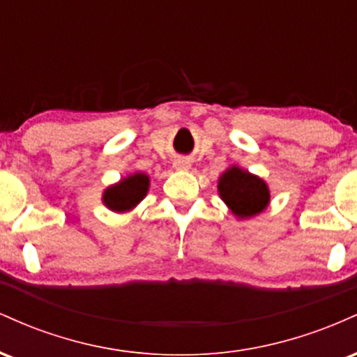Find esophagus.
<instances>
[{
  "label": "esophagus",
  "mask_w": 357,
  "mask_h": 357,
  "mask_svg": "<svg viewBox=\"0 0 357 357\" xmlns=\"http://www.w3.org/2000/svg\"><path fill=\"white\" fill-rule=\"evenodd\" d=\"M190 161H186V159H178V161L174 162L176 169H190Z\"/></svg>",
  "instance_id": "esophagus-1"
}]
</instances>
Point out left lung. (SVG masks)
Masks as SVG:
<instances>
[{
    "instance_id": "1",
    "label": "left lung",
    "mask_w": 357,
    "mask_h": 357,
    "mask_svg": "<svg viewBox=\"0 0 357 357\" xmlns=\"http://www.w3.org/2000/svg\"><path fill=\"white\" fill-rule=\"evenodd\" d=\"M218 191L221 199L240 218H248L264 211L270 199L267 184L240 167H231L221 176Z\"/></svg>"
}]
</instances>
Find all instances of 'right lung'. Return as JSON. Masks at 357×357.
I'll list each match as a JSON object with an SVG mask.
<instances>
[{
  "mask_svg": "<svg viewBox=\"0 0 357 357\" xmlns=\"http://www.w3.org/2000/svg\"><path fill=\"white\" fill-rule=\"evenodd\" d=\"M149 188V178L146 174L137 173L122 179L116 186H110L104 192L105 206L114 211H126L141 202Z\"/></svg>",
  "mask_w": 357,
  "mask_h": 357,
  "instance_id": "obj_1",
  "label": "right lung"
}]
</instances>
